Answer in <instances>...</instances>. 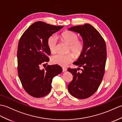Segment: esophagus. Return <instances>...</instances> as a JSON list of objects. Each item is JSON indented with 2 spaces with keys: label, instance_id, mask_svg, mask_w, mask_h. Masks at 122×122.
Listing matches in <instances>:
<instances>
[{
  "label": "esophagus",
  "instance_id": "1",
  "mask_svg": "<svg viewBox=\"0 0 122 122\" xmlns=\"http://www.w3.org/2000/svg\"><path fill=\"white\" fill-rule=\"evenodd\" d=\"M66 71H67L66 68V67H63V68H62V71H63V72Z\"/></svg>",
  "mask_w": 122,
  "mask_h": 122
}]
</instances>
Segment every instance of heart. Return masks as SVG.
<instances>
[{"label": "heart", "mask_w": 122, "mask_h": 122, "mask_svg": "<svg viewBox=\"0 0 122 122\" xmlns=\"http://www.w3.org/2000/svg\"><path fill=\"white\" fill-rule=\"evenodd\" d=\"M62 38L63 40L70 45L69 50L78 56L81 54L83 51L84 45L83 42L78 40V36L77 34L72 31H66L62 34ZM58 39L56 35H51L47 40V46L51 52H55L57 49ZM74 60V56L71 53L64 55L57 53L53 55L51 61L53 64H58L62 66H66L71 63Z\"/></svg>", "instance_id": "1"}]
</instances>
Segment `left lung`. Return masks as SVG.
<instances>
[{
	"instance_id": "obj_1",
	"label": "left lung",
	"mask_w": 122,
	"mask_h": 122,
	"mask_svg": "<svg viewBox=\"0 0 122 122\" xmlns=\"http://www.w3.org/2000/svg\"><path fill=\"white\" fill-rule=\"evenodd\" d=\"M69 30L80 33L84 47L78 60L73 63L83 67L82 72H77L80 68L67 69L73 76L68 90L75 98L86 99L97 91L102 80L107 60L106 44L98 31L89 24L73 26Z\"/></svg>"
}]
</instances>
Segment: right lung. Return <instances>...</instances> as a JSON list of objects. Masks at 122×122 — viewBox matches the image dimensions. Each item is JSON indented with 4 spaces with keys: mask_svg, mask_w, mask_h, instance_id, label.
<instances>
[{
    "mask_svg": "<svg viewBox=\"0 0 122 122\" xmlns=\"http://www.w3.org/2000/svg\"><path fill=\"white\" fill-rule=\"evenodd\" d=\"M63 27L36 22L20 39L17 52L18 75L24 90L32 97L41 98L48 94L53 78L62 71L57 64L48 65L42 70L40 66L49 61L48 38Z\"/></svg>",
    "mask_w": 122,
    "mask_h": 122,
    "instance_id": "right-lung-1",
    "label": "right lung"
}]
</instances>
